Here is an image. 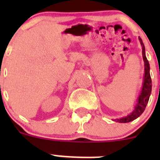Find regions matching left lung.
I'll return each mask as SVG.
<instances>
[{
  "instance_id": "8db88e82",
  "label": "left lung",
  "mask_w": 160,
  "mask_h": 160,
  "mask_svg": "<svg viewBox=\"0 0 160 160\" xmlns=\"http://www.w3.org/2000/svg\"><path fill=\"white\" fill-rule=\"evenodd\" d=\"M138 40L140 42L141 46H142V54L144 62V75L142 89H141L140 94H138V97L136 100V104H135V108L132 111V112L128 114L127 116L122 117V118L113 119V121H114V122L126 123V122H131L133 120L138 118L146 108L147 104L149 101L150 95H151V93H152V78H151V75H150V65L146 58L145 46L142 43V39L140 38H138Z\"/></svg>"
}]
</instances>
